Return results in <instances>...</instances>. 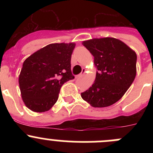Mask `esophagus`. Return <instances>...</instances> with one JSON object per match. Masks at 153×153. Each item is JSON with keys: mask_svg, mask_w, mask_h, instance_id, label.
I'll return each instance as SVG.
<instances>
[{"mask_svg": "<svg viewBox=\"0 0 153 153\" xmlns=\"http://www.w3.org/2000/svg\"><path fill=\"white\" fill-rule=\"evenodd\" d=\"M85 72H86V69H82V72H81V73L79 74L78 75H77L76 78H81V77H82L83 75H84V73H85Z\"/></svg>", "mask_w": 153, "mask_h": 153, "instance_id": "obj_1", "label": "esophagus"}]
</instances>
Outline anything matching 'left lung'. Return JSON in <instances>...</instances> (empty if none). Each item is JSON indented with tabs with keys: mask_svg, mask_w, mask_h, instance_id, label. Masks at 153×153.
Here are the masks:
<instances>
[{
	"mask_svg": "<svg viewBox=\"0 0 153 153\" xmlns=\"http://www.w3.org/2000/svg\"><path fill=\"white\" fill-rule=\"evenodd\" d=\"M94 57L96 75L81 98L93 107H106L119 101L136 75L137 55L115 38H92L82 42Z\"/></svg>",
	"mask_w": 153,
	"mask_h": 153,
	"instance_id": "1",
	"label": "left lung"
}]
</instances>
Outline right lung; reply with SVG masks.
I'll list each match as a JSON object with an SVG mask.
<instances>
[{
	"instance_id": "obj_1",
	"label": "right lung",
	"mask_w": 153,
	"mask_h": 153,
	"mask_svg": "<svg viewBox=\"0 0 153 153\" xmlns=\"http://www.w3.org/2000/svg\"><path fill=\"white\" fill-rule=\"evenodd\" d=\"M75 47L73 42L51 44L24 61L18 83L23 101L30 110H49L56 103L63 84L73 79L71 56Z\"/></svg>"
}]
</instances>
